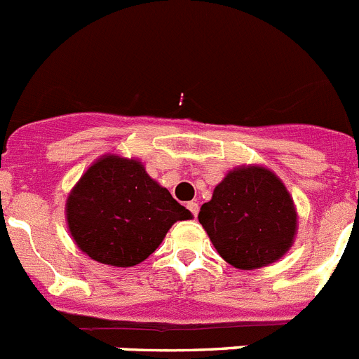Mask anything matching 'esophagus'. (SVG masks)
Here are the masks:
<instances>
[{"label": "esophagus", "instance_id": "esophagus-1", "mask_svg": "<svg viewBox=\"0 0 359 359\" xmlns=\"http://www.w3.org/2000/svg\"><path fill=\"white\" fill-rule=\"evenodd\" d=\"M187 209H189L191 210V214H193V216H198V209H200V207H198V203H196V202H187Z\"/></svg>", "mask_w": 359, "mask_h": 359}]
</instances>
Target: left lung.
Masks as SVG:
<instances>
[{"instance_id":"1","label":"left lung","mask_w":359,"mask_h":359,"mask_svg":"<svg viewBox=\"0 0 359 359\" xmlns=\"http://www.w3.org/2000/svg\"><path fill=\"white\" fill-rule=\"evenodd\" d=\"M198 219L221 259L244 271L278 262L297 233L289 189L262 164L230 170L202 205Z\"/></svg>"}]
</instances>
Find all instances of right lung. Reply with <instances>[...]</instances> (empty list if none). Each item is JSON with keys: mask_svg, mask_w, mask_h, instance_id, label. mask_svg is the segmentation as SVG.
Wrapping results in <instances>:
<instances>
[{"mask_svg": "<svg viewBox=\"0 0 359 359\" xmlns=\"http://www.w3.org/2000/svg\"><path fill=\"white\" fill-rule=\"evenodd\" d=\"M65 219L76 246L90 259L133 267L159 248L173 223L193 219L136 157L104 154L70 189Z\"/></svg>", "mask_w": 359, "mask_h": 359, "instance_id": "1", "label": "right lung"}]
</instances>
